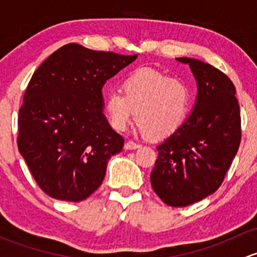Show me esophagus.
Masks as SVG:
<instances>
[{
    "instance_id": "obj_1",
    "label": "esophagus",
    "mask_w": 257,
    "mask_h": 257,
    "mask_svg": "<svg viewBox=\"0 0 257 257\" xmlns=\"http://www.w3.org/2000/svg\"><path fill=\"white\" fill-rule=\"evenodd\" d=\"M139 147H141V144L136 143V142H133V141H129V142H126L125 144H124V149H126V150L138 149Z\"/></svg>"
}]
</instances>
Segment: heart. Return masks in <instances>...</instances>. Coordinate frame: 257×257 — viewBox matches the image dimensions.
<instances>
[{"label":"heart","instance_id":"b5f03b06","mask_svg":"<svg viewBox=\"0 0 257 257\" xmlns=\"http://www.w3.org/2000/svg\"><path fill=\"white\" fill-rule=\"evenodd\" d=\"M121 92L112 90L104 98L105 116L118 132L125 131L136 116L143 133L162 139L174 133L188 113V85L154 69H138L126 76Z\"/></svg>","mask_w":257,"mask_h":257}]
</instances>
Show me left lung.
Instances as JSON below:
<instances>
[{
	"instance_id": "1",
	"label": "left lung",
	"mask_w": 257,
	"mask_h": 257,
	"mask_svg": "<svg viewBox=\"0 0 257 257\" xmlns=\"http://www.w3.org/2000/svg\"><path fill=\"white\" fill-rule=\"evenodd\" d=\"M177 61L189 64L198 95L189 118L157 147L150 181L165 204L183 208L222 184L239 149L241 118L236 89L226 74L199 59Z\"/></svg>"
}]
</instances>
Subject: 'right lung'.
<instances>
[{
  "label": "right lung",
  "instance_id": "right-lung-1",
  "mask_svg": "<svg viewBox=\"0 0 257 257\" xmlns=\"http://www.w3.org/2000/svg\"><path fill=\"white\" fill-rule=\"evenodd\" d=\"M68 43L33 73L18 113L17 145L38 186L51 198L82 201L105 177L123 137L103 114L102 88L137 59Z\"/></svg>",
  "mask_w": 257,
  "mask_h": 257
}]
</instances>
